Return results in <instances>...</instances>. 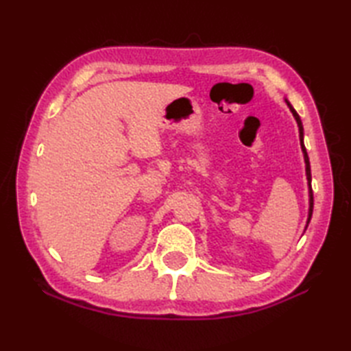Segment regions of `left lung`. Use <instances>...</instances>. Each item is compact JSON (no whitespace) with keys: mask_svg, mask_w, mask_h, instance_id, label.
<instances>
[{"mask_svg":"<svg viewBox=\"0 0 351 351\" xmlns=\"http://www.w3.org/2000/svg\"><path fill=\"white\" fill-rule=\"evenodd\" d=\"M285 102H287V106L289 107V111H291V113H293V116L295 119L297 126H299L300 146H302V152H303V156H304V164H306V180H308V190H309V211H308V220H306V228H308L309 221H311V217H312V210H314V195H312V187H311V164H309V156H308L306 147H304V141H303V125H302V121H300V116L297 114V111L288 102V99H285ZM306 228H304V229H306Z\"/></svg>","mask_w":351,"mask_h":351,"instance_id":"8db88e82","label":"left lung"}]
</instances>
